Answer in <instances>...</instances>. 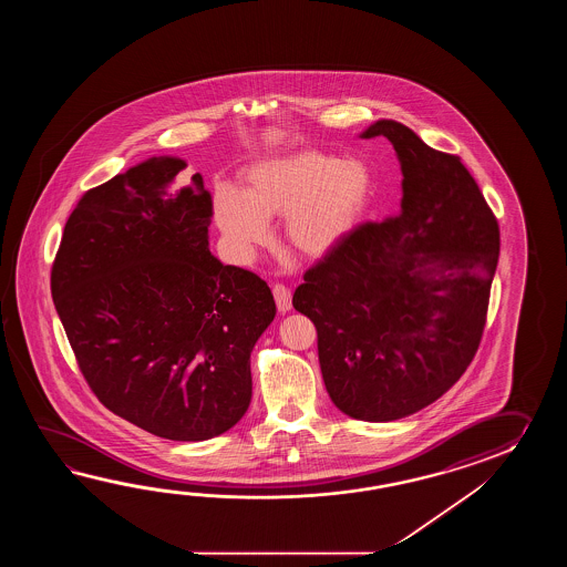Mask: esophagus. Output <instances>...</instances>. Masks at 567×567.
<instances>
[{"instance_id":"obj_1","label":"esophagus","mask_w":567,"mask_h":567,"mask_svg":"<svg viewBox=\"0 0 567 567\" xmlns=\"http://www.w3.org/2000/svg\"><path fill=\"white\" fill-rule=\"evenodd\" d=\"M274 298H276V303H278L279 312L286 313L291 310V291L284 284H276L274 286Z\"/></svg>"}]
</instances>
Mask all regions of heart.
Segmentation results:
<instances>
[{"label": "heart", "instance_id": "heart-1", "mask_svg": "<svg viewBox=\"0 0 567 567\" xmlns=\"http://www.w3.org/2000/svg\"><path fill=\"white\" fill-rule=\"evenodd\" d=\"M371 196L373 176L362 162L300 150L249 166L241 194L220 188L215 223L239 264L254 261L271 239L269 220L281 217L289 247L316 259L349 237Z\"/></svg>", "mask_w": 567, "mask_h": 567}]
</instances>
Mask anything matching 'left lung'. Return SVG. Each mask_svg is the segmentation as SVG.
<instances>
[{"label":"left lung","mask_w":567,"mask_h":567,"mask_svg":"<svg viewBox=\"0 0 567 567\" xmlns=\"http://www.w3.org/2000/svg\"><path fill=\"white\" fill-rule=\"evenodd\" d=\"M401 166V210L352 230L306 271L293 308L318 330L338 410L395 422L442 398L468 369L486 322L501 233L458 156L408 125L374 121Z\"/></svg>","instance_id":"left-lung-1"}]
</instances>
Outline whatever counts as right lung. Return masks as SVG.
<instances>
[{
  "label": "right lung",
  "instance_id": "add662e5",
  "mask_svg": "<svg viewBox=\"0 0 567 567\" xmlns=\"http://www.w3.org/2000/svg\"><path fill=\"white\" fill-rule=\"evenodd\" d=\"M186 162L154 156L81 198L52 300L99 401L150 434L203 442L251 403V350L276 318L266 281L208 249L213 200Z\"/></svg>",
  "mask_w": 567,
  "mask_h": 567
}]
</instances>
